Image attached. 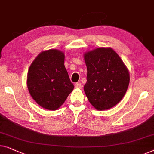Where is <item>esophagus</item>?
Wrapping results in <instances>:
<instances>
[{
    "instance_id": "obj_1",
    "label": "esophagus",
    "mask_w": 154,
    "mask_h": 154,
    "mask_svg": "<svg viewBox=\"0 0 154 154\" xmlns=\"http://www.w3.org/2000/svg\"><path fill=\"white\" fill-rule=\"evenodd\" d=\"M75 88L77 89H81L82 88L81 82H76V83L75 84Z\"/></svg>"
}]
</instances>
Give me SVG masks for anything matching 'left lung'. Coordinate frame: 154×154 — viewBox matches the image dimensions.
I'll use <instances>...</instances> for the list:
<instances>
[{"label": "left lung", "mask_w": 154, "mask_h": 154, "mask_svg": "<svg viewBox=\"0 0 154 154\" xmlns=\"http://www.w3.org/2000/svg\"><path fill=\"white\" fill-rule=\"evenodd\" d=\"M83 56L88 71L84 91L88 101L97 110L112 108L123 99L128 89V68L110 47L96 48Z\"/></svg>", "instance_id": "obj_1"}]
</instances>
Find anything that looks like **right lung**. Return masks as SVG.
Listing matches in <instances>:
<instances>
[{"mask_svg": "<svg viewBox=\"0 0 154 154\" xmlns=\"http://www.w3.org/2000/svg\"><path fill=\"white\" fill-rule=\"evenodd\" d=\"M64 53L57 49L42 51L30 64L27 75L29 93L46 110H56L73 90L64 66Z\"/></svg>", "mask_w": 154, "mask_h": 154, "instance_id": "obj_1", "label": "right lung"}]
</instances>
